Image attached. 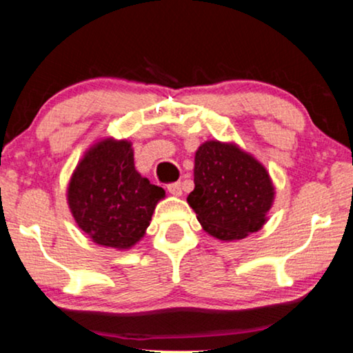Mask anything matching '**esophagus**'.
<instances>
[{
  "instance_id": "esophagus-1",
  "label": "esophagus",
  "mask_w": 353,
  "mask_h": 353,
  "mask_svg": "<svg viewBox=\"0 0 353 353\" xmlns=\"http://www.w3.org/2000/svg\"><path fill=\"white\" fill-rule=\"evenodd\" d=\"M167 190L173 196H181V183H170V185L167 186Z\"/></svg>"
}]
</instances>
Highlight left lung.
Listing matches in <instances>:
<instances>
[{
    "label": "left lung",
    "instance_id": "left-lung-1",
    "mask_svg": "<svg viewBox=\"0 0 353 353\" xmlns=\"http://www.w3.org/2000/svg\"><path fill=\"white\" fill-rule=\"evenodd\" d=\"M273 199L267 168L236 144L205 141L197 149L188 204L210 236L234 241L255 233L267 221Z\"/></svg>",
    "mask_w": 353,
    "mask_h": 353
}]
</instances>
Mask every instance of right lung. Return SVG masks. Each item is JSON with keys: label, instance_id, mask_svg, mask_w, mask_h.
<instances>
[{"label": "right lung", "instance_id": "right-lung-1", "mask_svg": "<svg viewBox=\"0 0 353 353\" xmlns=\"http://www.w3.org/2000/svg\"><path fill=\"white\" fill-rule=\"evenodd\" d=\"M163 196L134 170L132 143L112 138L86 151L67 188L77 225L96 244L114 249H130L143 238Z\"/></svg>", "mask_w": 353, "mask_h": 353}]
</instances>
